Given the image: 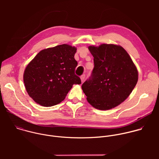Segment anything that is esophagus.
Listing matches in <instances>:
<instances>
[{
    "label": "esophagus",
    "instance_id": "34e87169",
    "mask_svg": "<svg viewBox=\"0 0 159 159\" xmlns=\"http://www.w3.org/2000/svg\"><path fill=\"white\" fill-rule=\"evenodd\" d=\"M85 74H84V75H82L80 76V79H81L82 82H84V80H85Z\"/></svg>",
    "mask_w": 159,
    "mask_h": 159
}]
</instances>
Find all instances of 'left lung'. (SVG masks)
<instances>
[{
	"instance_id": "1",
	"label": "left lung",
	"mask_w": 159,
	"mask_h": 159,
	"mask_svg": "<svg viewBox=\"0 0 159 159\" xmlns=\"http://www.w3.org/2000/svg\"><path fill=\"white\" fill-rule=\"evenodd\" d=\"M94 57L91 75L82 85L87 101L94 107L108 110L123 102L138 81V71L121 46L102 44L89 47Z\"/></svg>"
}]
</instances>
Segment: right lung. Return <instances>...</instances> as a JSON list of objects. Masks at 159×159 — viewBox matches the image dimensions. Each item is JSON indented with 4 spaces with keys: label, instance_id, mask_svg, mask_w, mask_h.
<instances>
[{
    "label": "right lung",
    "instance_id": "obj_1",
    "mask_svg": "<svg viewBox=\"0 0 159 159\" xmlns=\"http://www.w3.org/2000/svg\"><path fill=\"white\" fill-rule=\"evenodd\" d=\"M77 48L58 45L39 52L28 65L24 83L29 96L38 104L50 107L61 102L74 84H80L75 74Z\"/></svg>",
    "mask_w": 159,
    "mask_h": 159
}]
</instances>
